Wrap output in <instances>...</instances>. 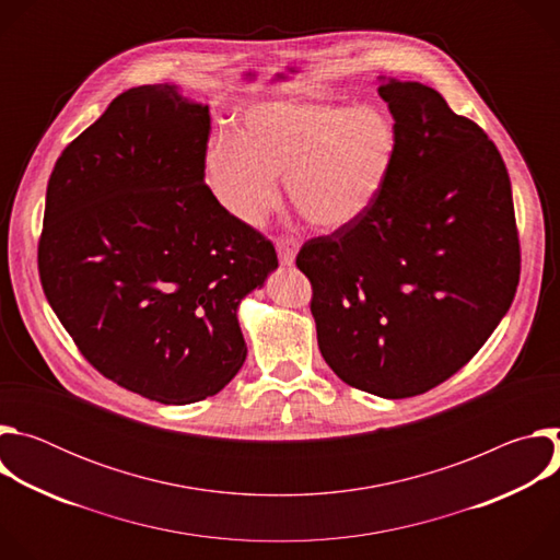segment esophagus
I'll use <instances>...</instances> for the list:
<instances>
[{
    "mask_svg": "<svg viewBox=\"0 0 560 560\" xmlns=\"http://www.w3.org/2000/svg\"><path fill=\"white\" fill-rule=\"evenodd\" d=\"M277 253H279V261L283 266H292L294 257L299 253V242L294 236H279L277 238Z\"/></svg>",
    "mask_w": 560,
    "mask_h": 560,
    "instance_id": "esophagus-1",
    "label": "esophagus"
}]
</instances>
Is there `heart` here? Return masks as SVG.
Wrapping results in <instances>:
<instances>
[{
  "label": "heart",
  "mask_w": 560,
  "mask_h": 560,
  "mask_svg": "<svg viewBox=\"0 0 560 560\" xmlns=\"http://www.w3.org/2000/svg\"><path fill=\"white\" fill-rule=\"evenodd\" d=\"M394 156L396 128L378 108L266 102L210 143L206 182L232 217L259 223L279 199L277 179H285L307 223L337 230L374 203Z\"/></svg>",
  "instance_id": "1"
}]
</instances>
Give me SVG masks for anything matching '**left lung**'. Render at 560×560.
I'll use <instances>...</instances> for the list:
<instances>
[{
    "mask_svg": "<svg viewBox=\"0 0 560 560\" xmlns=\"http://www.w3.org/2000/svg\"><path fill=\"white\" fill-rule=\"evenodd\" d=\"M396 156L374 203L296 255L318 350L348 385L423 394L510 310L521 244L510 175L486 130L419 82L383 79Z\"/></svg>",
    "mask_w": 560,
    "mask_h": 560,
    "instance_id": "1",
    "label": "left lung"
}]
</instances>
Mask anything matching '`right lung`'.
<instances>
[{
    "instance_id": "1",
    "label": "right lung",
    "mask_w": 560,
    "mask_h": 560,
    "mask_svg": "<svg viewBox=\"0 0 560 560\" xmlns=\"http://www.w3.org/2000/svg\"><path fill=\"white\" fill-rule=\"evenodd\" d=\"M208 137V106L137 86L63 148L46 190L50 307L100 374L164 406L242 370L236 307L279 266L270 238L206 186Z\"/></svg>"
}]
</instances>
